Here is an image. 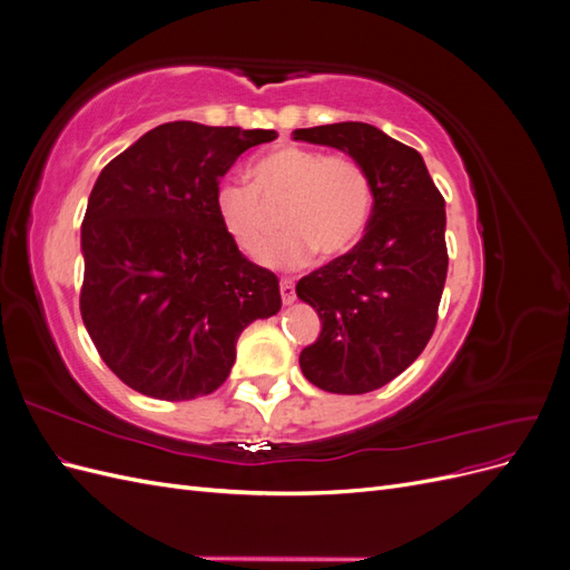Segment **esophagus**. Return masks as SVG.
I'll use <instances>...</instances> for the list:
<instances>
[{
  "instance_id": "esophagus-1",
  "label": "esophagus",
  "mask_w": 570,
  "mask_h": 570,
  "mask_svg": "<svg viewBox=\"0 0 570 570\" xmlns=\"http://www.w3.org/2000/svg\"><path fill=\"white\" fill-rule=\"evenodd\" d=\"M281 297H283V304H292L297 299V292H295V283L292 281H281Z\"/></svg>"
}]
</instances>
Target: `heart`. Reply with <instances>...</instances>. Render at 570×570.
<instances>
[{
  "mask_svg": "<svg viewBox=\"0 0 570 570\" xmlns=\"http://www.w3.org/2000/svg\"><path fill=\"white\" fill-rule=\"evenodd\" d=\"M249 183H223L214 209L223 230L249 256H256L269 229L268 208L284 206L286 233L262 253L273 268H299L354 249L368 226L373 189L366 168L347 154L283 147L249 168Z\"/></svg>",
  "mask_w": 570,
  "mask_h": 570,
  "instance_id": "heart-1",
  "label": "heart"
}]
</instances>
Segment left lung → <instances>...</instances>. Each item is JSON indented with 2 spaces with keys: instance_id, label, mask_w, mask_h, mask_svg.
Listing matches in <instances>:
<instances>
[{
  "instance_id": "8db88e82",
  "label": "left lung",
  "mask_w": 570,
  "mask_h": 570,
  "mask_svg": "<svg viewBox=\"0 0 570 570\" xmlns=\"http://www.w3.org/2000/svg\"><path fill=\"white\" fill-rule=\"evenodd\" d=\"M292 137L350 154L371 178L366 235L304 275L297 297L323 325L299 354L306 381L335 394L373 392L406 371L435 331L450 264L444 199L421 154L375 126L347 120Z\"/></svg>"
}]
</instances>
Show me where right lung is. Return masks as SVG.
<instances>
[{
	"mask_svg": "<svg viewBox=\"0 0 570 570\" xmlns=\"http://www.w3.org/2000/svg\"><path fill=\"white\" fill-rule=\"evenodd\" d=\"M275 130L174 120L101 170L82 218V323L135 392L183 402L218 390L239 333L281 312L275 273L252 264L214 209L239 154Z\"/></svg>",
	"mask_w": 570,
	"mask_h": 570,
	"instance_id": "obj_1",
	"label": "right lung"
}]
</instances>
